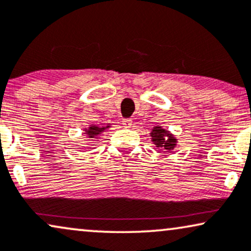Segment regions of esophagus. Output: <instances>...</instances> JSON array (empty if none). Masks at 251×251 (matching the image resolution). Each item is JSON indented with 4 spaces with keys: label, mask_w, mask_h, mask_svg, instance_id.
<instances>
[{
    "label": "esophagus",
    "mask_w": 251,
    "mask_h": 251,
    "mask_svg": "<svg viewBox=\"0 0 251 251\" xmlns=\"http://www.w3.org/2000/svg\"><path fill=\"white\" fill-rule=\"evenodd\" d=\"M123 125L125 126V127H129V126L132 125V119L131 118H124L123 119Z\"/></svg>",
    "instance_id": "obj_1"
}]
</instances>
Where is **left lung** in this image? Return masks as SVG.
I'll return each instance as SVG.
<instances>
[{
  "label": "left lung",
  "mask_w": 251,
  "mask_h": 251,
  "mask_svg": "<svg viewBox=\"0 0 251 251\" xmlns=\"http://www.w3.org/2000/svg\"><path fill=\"white\" fill-rule=\"evenodd\" d=\"M151 136L157 147H163L166 151H171L176 146V139L160 126H155Z\"/></svg>",
  "instance_id": "8db88e82"
}]
</instances>
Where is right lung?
<instances>
[{
  "label": "right lung",
  "mask_w": 251,
  "mask_h": 251,
  "mask_svg": "<svg viewBox=\"0 0 251 251\" xmlns=\"http://www.w3.org/2000/svg\"><path fill=\"white\" fill-rule=\"evenodd\" d=\"M102 129H104V127H97V126H91L90 128H89V131H87L88 135L90 136H96L100 134V132H102Z\"/></svg>",
  "instance_id": "obj_1"
}]
</instances>
